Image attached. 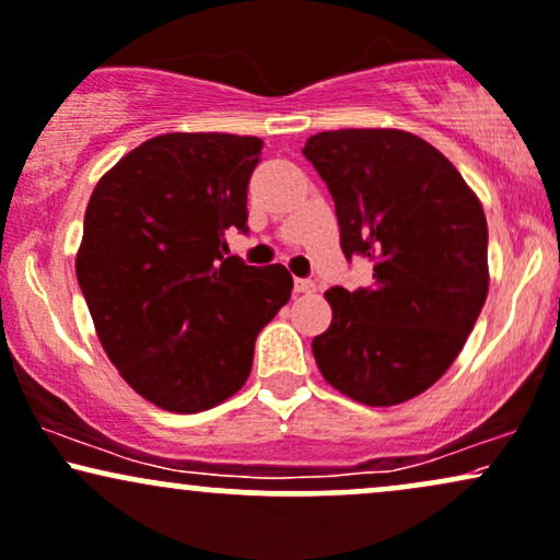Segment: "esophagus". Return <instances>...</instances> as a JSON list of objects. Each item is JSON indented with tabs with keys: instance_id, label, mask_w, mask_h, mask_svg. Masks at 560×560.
Wrapping results in <instances>:
<instances>
[{
	"instance_id": "1",
	"label": "esophagus",
	"mask_w": 560,
	"mask_h": 560,
	"mask_svg": "<svg viewBox=\"0 0 560 560\" xmlns=\"http://www.w3.org/2000/svg\"><path fill=\"white\" fill-rule=\"evenodd\" d=\"M294 292H298V294H313L315 292V281L294 279Z\"/></svg>"
}]
</instances>
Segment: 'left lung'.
<instances>
[{
    "instance_id": "1",
    "label": "left lung",
    "mask_w": 560,
    "mask_h": 560,
    "mask_svg": "<svg viewBox=\"0 0 560 560\" xmlns=\"http://www.w3.org/2000/svg\"><path fill=\"white\" fill-rule=\"evenodd\" d=\"M341 250L373 262V287L326 292L331 326L313 339L323 378L368 407L404 404L441 378L488 298V221L451 161L407 130L310 135Z\"/></svg>"
}]
</instances>
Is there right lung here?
Returning <instances> with one entry per match:
<instances>
[{
  "label": "right lung",
  "mask_w": 560,
  "mask_h": 560,
  "mask_svg": "<svg viewBox=\"0 0 560 560\" xmlns=\"http://www.w3.org/2000/svg\"><path fill=\"white\" fill-rule=\"evenodd\" d=\"M262 140L166 132L132 148L93 187L75 273L112 365L145 401L195 415L245 386L260 328L292 276L224 258L247 232V182Z\"/></svg>",
  "instance_id": "1"
}]
</instances>
